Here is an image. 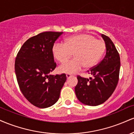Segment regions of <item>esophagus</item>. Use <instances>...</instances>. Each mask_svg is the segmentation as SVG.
Returning a JSON list of instances; mask_svg holds the SVG:
<instances>
[{
	"instance_id": "obj_1",
	"label": "esophagus",
	"mask_w": 134,
	"mask_h": 134,
	"mask_svg": "<svg viewBox=\"0 0 134 134\" xmlns=\"http://www.w3.org/2000/svg\"><path fill=\"white\" fill-rule=\"evenodd\" d=\"M66 76H67V79H69V78L71 77H72L73 76H72V75H71V74H67L66 75Z\"/></svg>"
}]
</instances>
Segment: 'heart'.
I'll return each instance as SVG.
<instances>
[{"instance_id":"obj_1","label":"heart","mask_w":134,"mask_h":134,"mask_svg":"<svg viewBox=\"0 0 134 134\" xmlns=\"http://www.w3.org/2000/svg\"><path fill=\"white\" fill-rule=\"evenodd\" d=\"M105 43L96 39L91 34L83 33L70 36L65 43H55L52 48L54 58L60 63H65L70 58L73 60L60 65V72L74 74L83 67L88 69L93 67L99 61L105 51Z\"/></svg>"}]
</instances>
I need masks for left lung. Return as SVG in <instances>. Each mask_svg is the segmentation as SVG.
<instances>
[{
	"label": "left lung",
	"mask_w": 134,
	"mask_h": 134,
	"mask_svg": "<svg viewBox=\"0 0 134 134\" xmlns=\"http://www.w3.org/2000/svg\"><path fill=\"white\" fill-rule=\"evenodd\" d=\"M107 52L102 60L88 70L93 76L90 79L77 76L75 92L80 102L88 106L103 103L111 96L119 79L120 58L114 43L108 36L101 34Z\"/></svg>",
	"instance_id": "1"
}]
</instances>
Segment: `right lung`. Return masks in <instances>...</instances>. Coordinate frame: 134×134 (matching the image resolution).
I'll use <instances>...</instances> for the list:
<instances>
[{
	"instance_id": "right-lung-1",
	"label": "right lung",
	"mask_w": 134,
	"mask_h": 134,
	"mask_svg": "<svg viewBox=\"0 0 134 134\" xmlns=\"http://www.w3.org/2000/svg\"><path fill=\"white\" fill-rule=\"evenodd\" d=\"M63 32H43L23 44L15 60L18 85L32 104L45 108L58 101L67 79L65 74L49 75L57 67L52 48Z\"/></svg>"
}]
</instances>
